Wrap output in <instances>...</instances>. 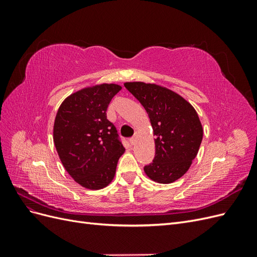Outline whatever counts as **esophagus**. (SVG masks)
I'll use <instances>...</instances> for the list:
<instances>
[{
	"instance_id": "34e87169",
	"label": "esophagus",
	"mask_w": 257,
	"mask_h": 257,
	"mask_svg": "<svg viewBox=\"0 0 257 257\" xmlns=\"http://www.w3.org/2000/svg\"><path fill=\"white\" fill-rule=\"evenodd\" d=\"M137 139H138V135H135L134 137H132V138L130 139V142H131L132 145H135V144L137 143Z\"/></svg>"
}]
</instances>
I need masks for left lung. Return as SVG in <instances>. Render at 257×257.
Instances as JSON below:
<instances>
[{"label": "left lung", "instance_id": "1", "mask_svg": "<svg viewBox=\"0 0 257 257\" xmlns=\"http://www.w3.org/2000/svg\"><path fill=\"white\" fill-rule=\"evenodd\" d=\"M144 106L153 131L155 157L145 166L151 180L168 184L181 178L196 158L204 130L199 116L188 100L157 83H124Z\"/></svg>", "mask_w": 257, "mask_h": 257}]
</instances>
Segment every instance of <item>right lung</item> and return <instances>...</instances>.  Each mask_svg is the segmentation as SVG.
Returning a JSON list of instances; mask_svg holds the SVG:
<instances>
[{"label": "right lung", "instance_id": "right-lung-1", "mask_svg": "<svg viewBox=\"0 0 257 257\" xmlns=\"http://www.w3.org/2000/svg\"><path fill=\"white\" fill-rule=\"evenodd\" d=\"M122 89L115 83L85 87L68 95L59 107L53 124V143L66 172L81 186L100 190L114 178L125 151L107 107Z\"/></svg>", "mask_w": 257, "mask_h": 257}]
</instances>
